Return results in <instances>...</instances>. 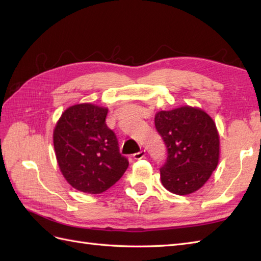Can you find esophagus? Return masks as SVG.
I'll use <instances>...</instances> for the list:
<instances>
[{
    "label": "esophagus",
    "instance_id": "34e87169",
    "mask_svg": "<svg viewBox=\"0 0 261 261\" xmlns=\"http://www.w3.org/2000/svg\"><path fill=\"white\" fill-rule=\"evenodd\" d=\"M145 155H146V151L142 149L141 151H138V152H136V154L133 155V157H134V160L139 161V160H142V158H144Z\"/></svg>",
    "mask_w": 261,
    "mask_h": 261
}]
</instances>
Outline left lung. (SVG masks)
<instances>
[{"mask_svg":"<svg viewBox=\"0 0 261 261\" xmlns=\"http://www.w3.org/2000/svg\"><path fill=\"white\" fill-rule=\"evenodd\" d=\"M155 126L168 154L161 168L163 186L180 196L197 192L219 163L220 141L214 119L199 107L184 105L157 112Z\"/></svg>","mask_w":261,"mask_h":261,"instance_id":"left-lung-1","label":"left lung"}]
</instances>
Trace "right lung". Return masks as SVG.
Here are the masks:
<instances>
[{
  "label": "right lung",
  "mask_w": 261,
  "mask_h": 261,
  "mask_svg": "<svg viewBox=\"0 0 261 261\" xmlns=\"http://www.w3.org/2000/svg\"><path fill=\"white\" fill-rule=\"evenodd\" d=\"M109 109L92 103L69 106L53 130L62 175L73 188L100 194L124 175L128 161L119 154L117 138L107 127Z\"/></svg>",
  "instance_id": "add662e5"
}]
</instances>
